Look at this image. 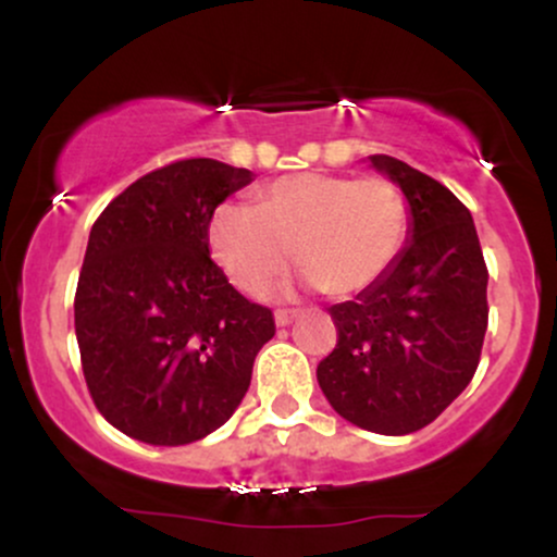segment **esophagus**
<instances>
[{
    "mask_svg": "<svg viewBox=\"0 0 557 557\" xmlns=\"http://www.w3.org/2000/svg\"><path fill=\"white\" fill-rule=\"evenodd\" d=\"M293 319H296V311H290V309H277V311H274V322H277V327H287V324H290Z\"/></svg>",
    "mask_w": 557,
    "mask_h": 557,
    "instance_id": "1",
    "label": "esophagus"
}]
</instances>
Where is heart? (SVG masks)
<instances>
[{"label": "heart", "mask_w": 557, "mask_h": 557, "mask_svg": "<svg viewBox=\"0 0 557 557\" xmlns=\"http://www.w3.org/2000/svg\"><path fill=\"white\" fill-rule=\"evenodd\" d=\"M408 240V207L385 177L296 172L253 190V207L222 203L209 216V248L230 283L261 296L290 261L327 296L380 283Z\"/></svg>", "instance_id": "1"}]
</instances>
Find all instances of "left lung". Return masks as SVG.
<instances>
[{
  "instance_id": "obj_1",
  "label": "left lung",
  "mask_w": 557,
  "mask_h": 557,
  "mask_svg": "<svg viewBox=\"0 0 557 557\" xmlns=\"http://www.w3.org/2000/svg\"><path fill=\"white\" fill-rule=\"evenodd\" d=\"M411 207V240L380 283L330 306L335 350L317 367L330 406L376 434L432 424L474 376L487 332V264L471 212L443 183L374 154Z\"/></svg>"
}]
</instances>
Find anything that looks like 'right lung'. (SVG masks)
<instances>
[{
  "label": "right lung",
  "instance_id": "1",
  "mask_svg": "<svg viewBox=\"0 0 557 557\" xmlns=\"http://www.w3.org/2000/svg\"><path fill=\"white\" fill-rule=\"evenodd\" d=\"M251 172L177 159L127 185L94 222L75 290L83 376L127 437L188 445L220 430L272 341V309L209 257V216Z\"/></svg>",
  "mask_w": 557,
  "mask_h": 557
}]
</instances>
